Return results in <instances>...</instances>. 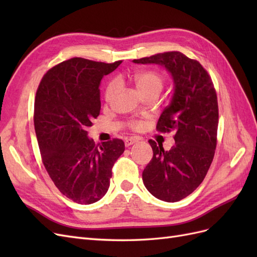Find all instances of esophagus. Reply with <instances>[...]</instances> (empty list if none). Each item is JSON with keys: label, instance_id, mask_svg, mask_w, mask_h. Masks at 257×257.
Segmentation results:
<instances>
[{"label": "esophagus", "instance_id": "obj_1", "mask_svg": "<svg viewBox=\"0 0 257 257\" xmlns=\"http://www.w3.org/2000/svg\"><path fill=\"white\" fill-rule=\"evenodd\" d=\"M137 142H139V138L134 137V138H127L126 141L124 142V144H125V147H130V146H132V145L137 143Z\"/></svg>", "mask_w": 257, "mask_h": 257}]
</instances>
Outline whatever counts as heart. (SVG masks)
Instances as JSON below:
<instances>
[{
    "label": "heart",
    "mask_w": 257,
    "mask_h": 257,
    "mask_svg": "<svg viewBox=\"0 0 257 257\" xmlns=\"http://www.w3.org/2000/svg\"><path fill=\"white\" fill-rule=\"evenodd\" d=\"M132 80H133L137 91L142 96L146 95H155L158 96L161 90L164 85V77L162 76L159 72L155 71H142L137 72L132 76ZM116 88L115 81H110L107 84L105 89V100L109 102L112 98ZM130 126L133 128H138L141 126L139 122H131Z\"/></svg>",
    "instance_id": "b5f03b06"
}]
</instances>
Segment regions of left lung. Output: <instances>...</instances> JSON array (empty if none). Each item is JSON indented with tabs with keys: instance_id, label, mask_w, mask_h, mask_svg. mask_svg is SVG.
Wrapping results in <instances>:
<instances>
[{
	"instance_id": "1",
	"label": "left lung",
	"mask_w": 257,
	"mask_h": 257,
	"mask_svg": "<svg viewBox=\"0 0 257 257\" xmlns=\"http://www.w3.org/2000/svg\"><path fill=\"white\" fill-rule=\"evenodd\" d=\"M133 62L165 66L174 79L172 102L163 110L157 130L174 132L176 144L165 151L150 139L153 157L144 169L143 181L154 197L175 203L198 188L212 163L219 124L216 92L203 65L179 51Z\"/></svg>"
}]
</instances>
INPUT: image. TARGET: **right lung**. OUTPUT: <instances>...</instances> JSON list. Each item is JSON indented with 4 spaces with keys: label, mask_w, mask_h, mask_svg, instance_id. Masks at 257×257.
Wrapping results in <instances>:
<instances>
[{
    "label": "right lung",
    "mask_w": 257,
    "mask_h": 257,
    "mask_svg": "<svg viewBox=\"0 0 257 257\" xmlns=\"http://www.w3.org/2000/svg\"><path fill=\"white\" fill-rule=\"evenodd\" d=\"M121 63L69 59L51 67L36 91L34 127L43 164L59 191L77 204L105 195L125 149L118 138L95 145L87 132L100 111V80Z\"/></svg>",
    "instance_id": "add662e5"
}]
</instances>
